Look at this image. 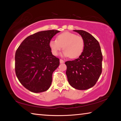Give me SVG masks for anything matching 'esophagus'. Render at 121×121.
<instances>
[{
  "label": "esophagus",
  "mask_w": 121,
  "mask_h": 121,
  "mask_svg": "<svg viewBox=\"0 0 121 121\" xmlns=\"http://www.w3.org/2000/svg\"><path fill=\"white\" fill-rule=\"evenodd\" d=\"M60 63H63L65 62V61H63V60H62V59H60Z\"/></svg>",
  "instance_id": "esophagus-1"
}]
</instances>
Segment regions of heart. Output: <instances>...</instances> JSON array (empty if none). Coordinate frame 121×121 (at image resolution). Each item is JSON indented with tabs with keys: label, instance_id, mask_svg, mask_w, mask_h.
<instances>
[{
	"label": "heart",
	"instance_id": "1",
	"mask_svg": "<svg viewBox=\"0 0 121 121\" xmlns=\"http://www.w3.org/2000/svg\"><path fill=\"white\" fill-rule=\"evenodd\" d=\"M51 51L54 56L63 48V55L75 59L81 56L84 48V40L81 36L70 32H65L57 36L56 39L50 42Z\"/></svg>",
	"mask_w": 121,
	"mask_h": 121
}]
</instances>
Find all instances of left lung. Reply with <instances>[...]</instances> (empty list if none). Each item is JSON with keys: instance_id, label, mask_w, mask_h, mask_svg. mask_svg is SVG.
I'll use <instances>...</instances> for the list:
<instances>
[{"instance_id": "1", "label": "left lung", "mask_w": 121, "mask_h": 121, "mask_svg": "<svg viewBox=\"0 0 121 121\" xmlns=\"http://www.w3.org/2000/svg\"><path fill=\"white\" fill-rule=\"evenodd\" d=\"M84 40L83 52L78 58L65 62L66 75L71 86L85 90L95 85L102 73V55L98 41L84 30H73Z\"/></svg>"}]
</instances>
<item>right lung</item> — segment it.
I'll use <instances>...</instances> for the list:
<instances>
[{"label": "right lung", "instance_id": "add662e5", "mask_svg": "<svg viewBox=\"0 0 121 121\" xmlns=\"http://www.w3.org/2000/svg\"><path fill=\"white\" fill-rule=\"evenodd\" d=\"M60 31H39L24 39L16 51L15 70L21 84L34 93L46 91L52 81V73L60 60L52 54L50 42Z\"/></svg>", "mask_w": 121, "mask_h": 121}]
</instances>
